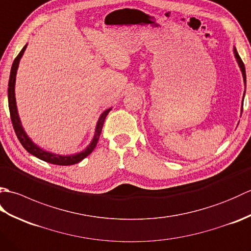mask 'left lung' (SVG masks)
I'll return each mask as SVG.
<instances>
[{
	"label": "left lung",
	"instance_id": "1",
	"mask_svg": "<svg viewBox=\"0 0 251 251\" xmlns=\"http://www.w3.org/2000/svg\"><path fill=\"white\" fill-rule=\"evenodd\" d=\"M233 52H234V56H235V59H236L237 63H238V67H239V69H241V71H242L243 78H244V83H245V88H246V70H245L244 62L242 61L241 57H239V55H238V52H237L235 47H234V49H233ZM245 93H246V90H245ZM245 93H244V97H245ZM244 97H243V102H244ZM242 111H243V109H242Z\"/></svg>",
	"mask_w": 251,
	"mask_h": 251
}]
</instances>
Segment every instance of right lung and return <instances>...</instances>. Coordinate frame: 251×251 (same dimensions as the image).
Wrapping results in <instances>:
<instances>
[{
  "mask_svg": "<svg viewBox=\"0 0 251 251\" xmlns=\"http://www.w3.org/2000/svg\"><path fill=\"white\" fill-rule=\"evenodd\" d=\"M28 44H25L24 46V49L21 50V51L18 54V56L15 58V60L13 62L12 69H10V75H9V81H8V108H9V113H10V119H12V123L14 126V129L16 135H17V138L19 139L20 143L23 145V147L25 149L32 155H34L35 157L42 159V161L50 163V164H55V165H61V166H68V165H74L76 163H79L84 159L86 156H88L90 153L94 151V149L97 146V142L99 140V136L101 134V130H102L103 127V123L106 115L109 114V112L111 111L112 108L103 111L101 115L99 116V120L97 122V125H96V129H95V135L92 142L86 147V149H84L83 151L75 153V154H71V155H61V154H55L51 153L50 151H46L44 149L40 148L37 145L31 140V138L26 135V132L25 131L23 124H21L20 117L18 114V110H17V104H16V97H15V84H16V74H17L18 70V66H19V61L23 57L24 52L26 49Z\"/></svg>",
  "mask_w": 251,
  "mask_h": 251,
  "instance_id": "1",
  "label": "right lung"
}]
</instances>
